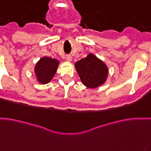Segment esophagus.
<instances>
[{"mask_svg":"<svg viewBox=\"0 0 151 151\" xmlns=\"http://www.w3.org/2000/svg\"><path fill=\"white\" fill-rule=\"evenodd\" d=\"M65 60H66L67 61H72V57L70 55H66V57H65Z\"/></svg>","mask_w":151,"mask_h":151,"instance_id":"1","label":"esophagus"}]
</instances>
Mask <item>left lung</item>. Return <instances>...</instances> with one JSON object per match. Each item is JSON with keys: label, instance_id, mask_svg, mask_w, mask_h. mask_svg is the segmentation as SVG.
<instances>
[{"label": "left lung", "instance_id": "left-lung-1", "mask_svg": "<svg viewBox=\"0 0 151 151\" xmlns=\"http://www.w3.org/2000/svg\"><path fill=\"white\" fill-rule=\"evenodd\" d=\"M75 68L82 84L91 89L103 85L108 77L106 65L93 53L77 61Z\"/></svg>", "mask_w": 151, "mask_h": 151}]
</instances>
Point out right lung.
Masks as SVG:
<instances>
[{
	"label": "right lung",
	"mask_w": 151,
	"mask_h": 151,
	"mask_svg": "<svg viewBox=\"0 0 151 151\" xmlns=\"http://www.w3.org/2000/svg\"><path fill=\"white\" fill-rule=\"evenodd\" d=\"M59 61L57 59L50 58L49 57L41 58L34 68L36 78L41 84H47L55 75L58 70Z\"/></svg>",
	"instance_id": "right-lung-1"
}]
</instances>
